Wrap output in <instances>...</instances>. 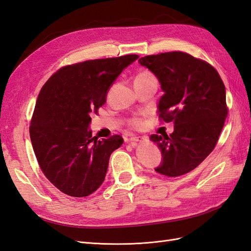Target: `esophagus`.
<instances>
[{
	"instance_id": "1",
	"label": "esophagus",
	"mask_w": 251,
	"mask_h": 251,
	"mask_svg": "<svg viewBox=\"0 0 251 251\" xmlns=\"http://www.w3.org/2000/svg\"><path fill=\"white\" fill-rule=\"evenodd\" d=\"M142 140H144V137H140V136H137V137H131V138H130V143L134 147V146H136V144H137L138 142H140V141H142Z\"/></svg>"
}]
</instances>
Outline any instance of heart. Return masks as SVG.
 <instances>
[{"label": "heart", "instance_id": "1", "mask_svg": "<svg viewBox=\"0 0 251 251\" xmlns=\"http://www.w3.org/2000/svg\"><path fill=\"white\" fill-rule=\"evenodd\" d=\"M151 78H156L154 76V74L148 71V70H143L138 73L137 76H136L135 80H142V79H151ZM148 123L147 119V114H140V115H136L132 117L130 120H128L127 125L130 126L132 128H136V130H140V128H143L146 126Z\"/></svg>", "mask_w": 251, "mask_h": 251}]
</instances>
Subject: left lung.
<instances>
[{
	"mask_svg": "<svg viewBox=\"0 0 251 251\" xmlns=\"http://www.w3.org/2000/svg\"><path fill=\"white\" fill-rule=\"evenodd\" d=\"M139 63L161 83L164 94L158 104L159 119L174 123L170 136L150 137L162 155L155 171L168 177L181 176L196 169L218 142L228 113L223 80L207 62L181 51L147 55Z\"/></svg>",
	"mask_w": 251,
	"mask_h": 251,
	"instance_id": "8db88e82",
	"label": "left lung"
}]
</instances>
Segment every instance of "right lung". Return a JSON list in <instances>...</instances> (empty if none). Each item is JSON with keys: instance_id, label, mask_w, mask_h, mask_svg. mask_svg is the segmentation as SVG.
<instances>
[{"instance_id": "1", "label": "right lung", "mask_w": 251, "mask_h": 251, "mask_svg": "<svg viewBox=\"0 0 251 251\" xmlns=\"http://www.w3.org/2000/svg\"><path fill=\"white\" fill-rule=\"evenodd\" d=\"M139 56L91 59L65 66L43 86L30 123V139L46 178L64 194L81 198L104 180L109 159L124 142L120 135L98 140L89 130L112 83Z\"/></svg>"}]
</instances>
